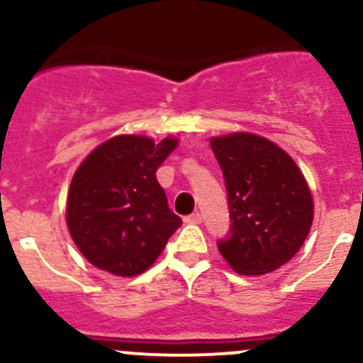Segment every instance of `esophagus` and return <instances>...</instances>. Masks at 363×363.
<instances>
[{
    "mask_svg": "<svg viewBox=\"0 0 363 363\" xmlns=\"http://www.w3.org/2000/svg\"><path fill=\"white\" fill-rule=\"evenodd\" d=\"M202 214H200V212H193V214H189V216H186L184 218V221L186 223H191V225H199V223H202Z\"/></svg>",
    "mask_w": 363,
    "mask_h": 363,
    "instance_id": "obj_1",
    "label": "esophagus"
}]
</instances>
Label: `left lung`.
Instances as JSON below:
<instances>
[{"label":"left lung","instance_id":"obj_1","mask_svg":"<svg viewBox=\"0 0 363 363\" xmlns=\"http://www.w3.org/2000/svg\"><path fill=\"white\" fill-rule=\"evenodd\" d=\"M223 170L230 232L218 250L235 272L262 276L302 247L313 225V196L302 172L281 147L251 133L211 140Z\"/></svg>","mask_w":363,"mask_h":363}]
</instances>
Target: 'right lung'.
<instances>
[{"label":"right lung","mask_w":363,"mask_h":363,"mask_svg":"<svg viewBox=\"0 0 363 363\" xmlns=\"http://www.w3.org/2000/svg\"><path fill=\"white\" fill-rule=\"evenodd\" d=\"M177 145L119 135L94 149L69 184L67 221L87 262L116 276L142 274L156 262L182 219L170 211L156 170Z\"/></svg>","instance_id":"right-lung-1"}]
</instances>
